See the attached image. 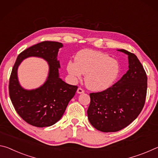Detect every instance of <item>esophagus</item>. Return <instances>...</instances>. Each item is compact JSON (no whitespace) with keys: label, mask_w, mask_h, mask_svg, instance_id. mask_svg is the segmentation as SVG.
Listing matches in <instances>:
<instances>
[{"label":"esophagus","mask_w":158,"mask_h":158,"mask_svg":"<svg viewBox=\"0 0 158 158\" xmlns=\"http://www.w3.org/2000/svg\"><path fill=\"white\" fill-rule=\"evenodd\" d=\"M85 91L83 89H82V88H81V87H79L78 89H77V94H82V93H84Z\"/></svg>","instance_id":"esophagus-1"}]
</instances>
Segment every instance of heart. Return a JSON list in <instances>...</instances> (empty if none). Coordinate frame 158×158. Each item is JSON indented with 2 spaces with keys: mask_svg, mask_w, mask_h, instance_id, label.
Wrapping results in <instances>:
<instances>
[{
  "mask_svg": "<svg viewBox=\"0 0 158 158\" xmlns=\"http://www.w3.org/2000/svg\"><path fill=\"white\" fill-rule=\"evenodd\" d=\"M66 69L73 81L85 74V83L89 89L102 92L109 89L117 81L120 66L115 59L104 52L92 50L79 52L76 61H69Z\"/></svg>",
  "mask_w": 158,
  "mask_h": 158,
  "instance_id": "1",
  "label": "heart"
}]
</instances>
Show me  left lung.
Segmentation results:
<instances>
[{
	"mask_svg": "<svg viewBox=\"0 0 158 158\" xmlns=\"http://www.w3.org/2000/svg\"><path fill=\"white\" fill-rule=\"evenodd\" d=\"M118 51L128 55L129 70L109 89L89 94L87 117L103 132H115L132 123L143 109L146 97V73L137 56L123 49Z\"/></svg>",
	"mask_w": 158,
	"mask_h": 158,
	"instance_id": "left-lung-1",
	"label": "left lung"
}]
</instances>
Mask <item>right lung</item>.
Returning <instances> with one entry per match:
<instances>
[{
  "instance_id": "obj_1",
  "label": "right lung",
  "mask_w": 158,
  "mask_h": 158,
  "mask_svg": "<svg viewBox=\"0 0 158 158\" xmlns=\"http://www.w3.org/2000/svg\"><path fill=\"white\" fill-rule=\"evenodd\" d=\"M62 47L61 43L54 41L36 44L18 55L12 68L9 83L10 99L20 117L33 126L45 127L57 123L77 91V86L67 84L59 77L58 52ZM32 56L47 61L49 71L41 86L27 90L20 85L17 71L23 60Z\"/></svg>"
}]
</instances>
